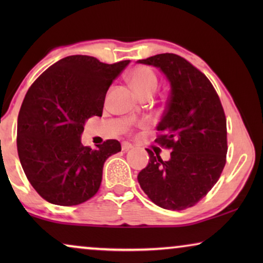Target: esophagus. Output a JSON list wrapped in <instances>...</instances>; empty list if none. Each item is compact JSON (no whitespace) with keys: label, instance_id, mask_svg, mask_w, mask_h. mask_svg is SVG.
<instances>
[{"label":"esophagus","instance_id":"esophagus-1","mask_svg":"<svg viewBox=\"0 0 263 263\" xmlns=\"http://www.w3.org/2000/svg\"><path fill=\"white\" fill-rule=\"evenodd\" d=\"M133 146L130 145V143L128 142H122V151H124V152H127V151L132 149Z\"/></svg>","mask_w":263,"mask_h":263}]
</instances>
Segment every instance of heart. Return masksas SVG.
Segmentation results:
<instances>
[{
    "label": "heart",
    "mask_w": 263,
    "mask_h": 263,
    "mask_svg": "<svg viewBox=\"0 0 263 263\" xmlns=\"http://www.w3.org/2000/svg\"><path fill=\"white\" fill-rule=\"evenodd\" d=\"M129 82L140 97L151 96L156 91L158 79L152 69L147 67H136L129 74Z\"/></svg>",
    "instance_id": "heart-1"
}]
</instances>
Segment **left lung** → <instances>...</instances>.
Masks as SVG:
<instances>
[{
  "mask_svg": "<svg viewBox=\"0 0 263 263\" xmlns=\"http://www.w3.org/2000/svg\"><path fill=\"white\" fill-rule=\"evenodd\" d=\"M139 63L159 68L170 82L166 110L156 142L171 149L167 161L149 154L138 181L151 201L165 210L193 207L220 177L228 153L226 117L213 85L183 57L159 53Z\"/></svg>",
  "mask_w": 263,
  "mask_h": 263,
  "instance_id": "8db88e82",
  "label": "left lung"
}]
</instances>
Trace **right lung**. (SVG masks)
I'll return each mask as SVG.
<instances>
[{"instance_id":"right-lung-1","label":"right lung","mask_w":263,"mask_h":263,"mask_svg":"<svg viewBox=\"0 0 263 263\" xmlns=\"http://www.w3.org/2000/svg\"><path fill=\"white\" fill-rule=\"evenodd\" d=\"M129 62L68 56L28 88L17 116V154L27 179L48 202L75 206L99 190L104 163L121 152V143L106 140L92 149L80 138L85 122L102 116L107 89Z\"/></svg>"}]
</instances>
